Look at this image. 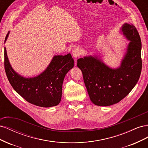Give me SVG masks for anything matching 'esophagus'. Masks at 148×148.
<instances>
[{
    "label": "esophagus",
    "instance_id": "1",
    "mask_svg": "<svg viewBox=\"0 0 148 148\" xmlns=\"http://www.w3.org/2000/svg\"><path fill=\"white\" fill-rule=\"evenodd\" d=\"M80 55H81V50L79 48H75L72 51V56L74 59H77Z\"/></svg>",
    "mask_w": 148,
    "mask_h": 148
}]
</instances>
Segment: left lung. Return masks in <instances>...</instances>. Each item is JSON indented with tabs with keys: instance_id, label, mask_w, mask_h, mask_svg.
I'll return each instance as SVG.
<instances>
[{
	"instance_id": "1",
	"label": "left lung",
	"mask_w": 148,
	"mask_h": 148,
	"mask_svg": "<svg viewBox=\"0 0 148 148\" xmlns=\"http://www.w3.org/2000/svg\"><path fill=\"white\" fill-rule=\"evenodd\" d=\"M120 32L130 41L120 65L112 69L97 56L77 60L91 102L96 106H109L126 97L136 84L141 68V41L135 26L124 23Z\"/></svg>"
}]
</instances>
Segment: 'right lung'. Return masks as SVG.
I'll return each mask as SVG.
<instances>
[{
  "label": "right lung",
  "mask_w": 148,
  "mask_h": 148,
  "mask_svg": "<svg viewBox=\"0 0 148 148\" xmlns=\"http://www.w3.org/2000/svg\"><path fill=\"white\" fill-rule=\"evenodd\" d=\"M8 31L5 42L8 38ZM4 66L10 84L14 90L31 104L42 107H51L59 104L62 84L66 74L74 66L70 53L54 56L46 70L38 76L26 78L13 69L4 47Z\"/></svg>",
  "instance_id": "add662e5"
}]
</instances>
